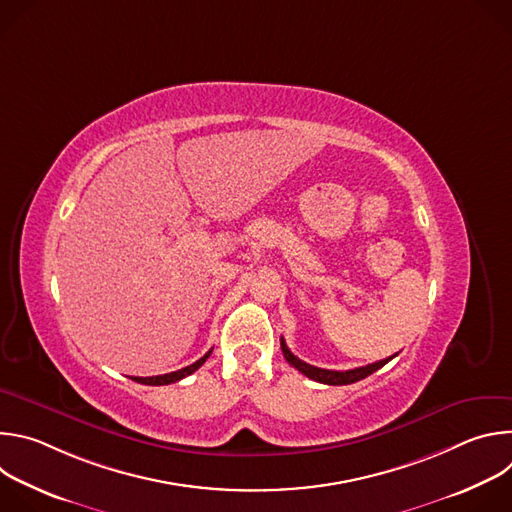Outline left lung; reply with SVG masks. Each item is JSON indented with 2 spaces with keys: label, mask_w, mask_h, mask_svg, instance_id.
Listing matches in <instances>:
<instances>
[{
  "label": "left lung",
  "mask_w": 512,
  "mask_h": 512,
  "mask_svg": "<svg viewBox=\"0 0 512 512\" xmlns=\"http://www.w3.org/2000/svg\"><path fill=\"white\" fill-rule=\"evenodd\" d=\"M281 350H283V356L285 360L291 364V367L298 369L302 375H306L308 379L312 381H318V383H324V385H350V383H356L364 377L373 375L375 371H379L381 367H385V364L395 358L397 354L385 358V360H379V362H373V364H367V367H358V369H352V371H328V369H318L314 367V364H308L304 360H300L298 356L291 354V350L287 348L285 340L281 338Z\"/></svg>",
  "instance_id": "1"
}]
</instances>
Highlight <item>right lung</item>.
<instances>
[{
	"label": "right lung",
	"instance_id": "obj_1",
	"mask_svg": "<svg viewBox=\"0 0 512 512\" xmlns=\"http://www.w3.org/2000/svg\"><path fill=\"white\" fill-rule=\"evenodd\" d=\"M210 352H212V350H208L202 358H198L196 362H192V364H190V367H184V369H180V371H174V373H168V375H158V377H131V379H133V381H137V383H141V385H152V387L176 383V381H180V379H184V377L192 375L194 371H198V369L202 367V364L206 362V358L210 356Z\"/></svg>",
	"mask_w": 512,
	"mask_h": 512
}]
</instances>
